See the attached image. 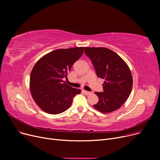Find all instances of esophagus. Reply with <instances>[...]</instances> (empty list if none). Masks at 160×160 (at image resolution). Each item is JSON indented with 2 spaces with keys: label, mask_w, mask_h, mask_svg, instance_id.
Returning <instances> with one entry per match:
<instances>
[{
  "label": "esophagus",
  "mask_w": 160,
  "mask_h": 160,
  "mask_svg": "<svg viewBox=\"0 0 160 160\" xmlns=\"http://www.w3.org/2000/svg\"><path fill=\"white\" fill-rule=\"evenodd\" d=\"M82 91H83V93H84L85 95H89L91 94V92H89V91H86V90H83Z\"/></svg>",
  "instance_id": "esophagus-1"
}]
</instances>
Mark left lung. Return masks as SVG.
Segmentation results:
<instances>
[{
    "mask_svg": "<svg viewBox=\"0 0 160 160\" xmlns=\"http://www.w3.org/2000/svg\"><path fill=\"white\" fill-rule=\"evenodd\" d=\"M97 77L104 79L103 92H95L99 100L93 107L103 113L120 108L129 97L133 78L128 65L113 50L104 47H84Z\"/></svg>",
    "mask_w": 160,
    "mask_h": 160,
    "instance_id": "left-lung-1",
    "label": "left lung"
}]
</instances>
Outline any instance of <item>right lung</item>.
<instances>
[{
    "mask_svg": "<svg viewBox=\"0 0 160 160\" xmlns=\"http://www.w3.org/2000/svg\"><path fill=\"white\" fill-rule=\"evenodd\" d=\"M83 47L60 48L50 52L36 63L30 73V89L38 106L45 112L59 114L72 104L73 98L80 94V89L67 84L74 63L83 52Z\"/></svg>",
    "mask_w": 160,
    "mask_h": 160,
    "instance_id": "add662e5",
    "label": "right lung"
}]
</instances>
